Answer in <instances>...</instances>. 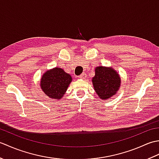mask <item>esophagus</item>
I'll return each instance as SVG.
<instances>
[{
    "label": "esophagus",
    "instance_id": "34e87169",
    "mask_svg": "<svg viewBox=\"0 0 159 159\" xmlns=\"http://www.w3.org/2000/svg\"><path fill=\"white\" fill-rule=\"evenodd\" d=\"M79 77L81 79H86V77H87V74L85 73H83V74H80V75Z\"/></svg>",
    "mask_w": 159,
    "mask_h": 159
}]
</instances>
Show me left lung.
<instances>
[{"label":"left lung","mask_w":159,"mask_h":159,"mask_svg":"<svg viewBox=\"0 0 159 159\" xmlns=\"http://www.w3.org/2000/svg\"><path fill=\"white\" fill-rule=\"evenodd\" d=\"M92 83L98 96L102 99H109L119 89L121 80L120 76L112 68L99 66L95 70Z\"/></svg>","instance_id":"1"}]
</instances>
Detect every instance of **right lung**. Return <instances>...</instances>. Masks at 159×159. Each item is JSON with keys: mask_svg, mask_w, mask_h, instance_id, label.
Returning a JSON list of instances; mask_svg holds the SVG:
<instances>
[{"mask_svg": "<svg viewBox=\"0 0 159 159\" xmlns=\"http://www.w3.org/2000/svg\"><path fill=\"white\" fill-rule=\"evenodd\" d=\"M71 81L72 77L69 74L61 68L55 67L43 74L40 85L46 95L59 100L63 96Z\"/></svg>", "mask_w": 159, "mask_h": 159, "instance_id": "1", "label": "right lung"}]
</instances>
